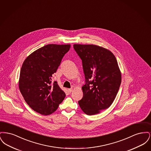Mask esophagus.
<instances>
[{"label": "esophagus", "mask_w": 151, "mask_h": 151, "mask_svg": "<svg viewBox=\"0 0 151 151\" xmlns=\"http://www.w3.org/2000/svg\"><path fill=\"white\" fill-rule=\"evenodd\" d=\"M72 88H71V89H68V92H69V93H71L72 92Z\"/></svg>", "instance_id": "obj_1"}]
</instances>
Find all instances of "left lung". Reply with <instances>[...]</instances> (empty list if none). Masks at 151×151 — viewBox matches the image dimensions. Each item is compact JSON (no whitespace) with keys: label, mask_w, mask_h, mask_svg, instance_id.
Here are the masks:
<instances>
[{"label":"left lung","mask_w":151,"mask_h":151,"mask_svg":"<svg viewBox=\"0 0 151 151\" xmlns=\"http://www.w3.org/2000/svg\"><path fill=\"white\" fill-rule=\"evenodd\" d=\"M82 60L86 84L78 101L84 113L92 115L109 108L119 91L121 73L114 54L93 45H73Z\"/></svg>","instance_id":"1"}]
</instances>
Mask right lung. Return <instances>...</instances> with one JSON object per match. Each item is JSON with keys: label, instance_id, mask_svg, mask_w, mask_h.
<instances>
[{"label": "right lung", "instance_id": "add662e5", "mask_svg": "<svg viewBox=\"0 0 151 151\" xmlns=\"http://www.w3.org/2000/svg\"><path fill=\"white\" fill-rule=\"evenodd\" d=\"M70 45L49 44L34 51L22 65L19 89L25 102L36 112L47 115L57 109L65 94L52 83V75L57 72Z\"/></svg>", "mask_w": 151, "mask_h": 151}]
</instances>
